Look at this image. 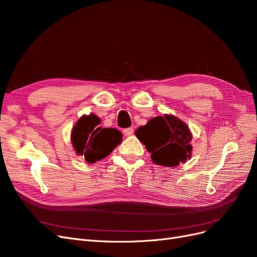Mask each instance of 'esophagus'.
<instances>
[{
    "instance_id": "obj_1",
    "label": "esophagus",
    "mask_w": 257,
    "mask_h": 257,
    "mask_svg": "<svg viewBox=\"0 0 257 257\" xmlns=\"http://www.w3.org/2000/svg\"><path fill=\"white\" fill-rule=\"evenodd\" d=\"M123 134L125 135V136H132V135L134 134V130H133V127H128V128L123 130Z\"/></svg>"
}]
</instances>
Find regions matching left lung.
Here are the masks:
<instances>
[{
    "label": "left lung",
    "mask_w": 257,
    "mask_h": 257,
    "mask_svg": "<svg viewBox=\"0 0 257 257\" xmlns=\"http://www.w3.org/2000/svg\"><path fill=\"white\" fill-rule=\"evenodd\" d=\"M135 135L157 165L175 167L192 157V133L186 123L176 115L155 116L138 127Z\"/></svg>",
    "instance_id": "left-lung-1"
}]
</instances>
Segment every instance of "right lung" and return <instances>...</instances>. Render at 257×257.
<instances>
[{
  "label": "right lung",
  "mask_w": 257,
  "mask_h": 257,
  "mask_svg": "<svg viewBox=\"0 0 257 257\" xmlns=\"http://www.w3.org/2000/svg\"><path fill=\"white\" fill-rule=\"evenodd\" d=\"M99 123L100 119L96 114H83L72 130L71 142L75 152L90 164H94L109 155L122 141L120 131L103 128L99 126Z\"/></svg>",
  "instance_id": "1"
}]
</instances>
